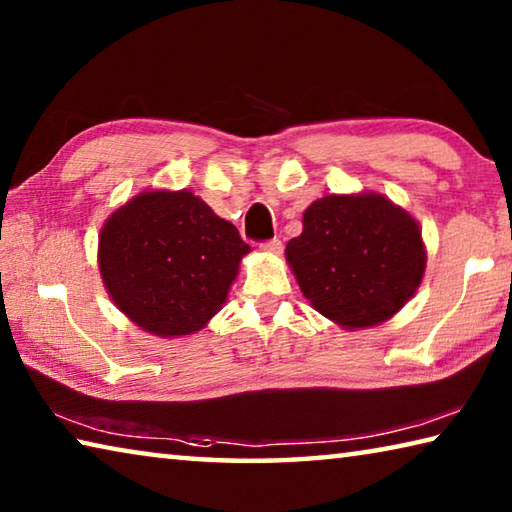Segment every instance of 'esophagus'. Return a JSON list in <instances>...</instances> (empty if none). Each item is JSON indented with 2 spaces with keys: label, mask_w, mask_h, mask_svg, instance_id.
Listing matches in <instances>:
<instances>
[{
  "label": "esophagus",
  "mask_w": 512,
  "mask_h": 512,
  "mask_svg": "<svg viewBox=\"0 0 512 512\" xmlns=\"http://www.w3.org/2000/svg\"><path fill=\"white\" fill-rule=\"evenodd\" d=\"M268 255H280L282 253V241L280 239H271V241H264L262 246H259Z\"/></svg>",
  "instance_id": "34e87169"
}]
</instances>
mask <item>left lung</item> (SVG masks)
Masks as SVG:
<instances>
[{"mask_svg": "<svg viewBox=\"0 0 512 512\" xmlns=\"http://www.w3.org/2000/svg\"><path fill=\"white\" fill-rule=\"evenodd\" d=\"M284 255L302 296L343 329L391 320L415 296L427 268L420 223L377 192L318 198Z\"/></svg>", "mask_w": 512, "mask_h": 512, "instance_id": "left-lung-1", "label": "left lung"}]
</instances>
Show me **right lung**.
I'll return each instance as SVG.
<instances>
[{
	"label": "right lung",
	"mask_w": 512,
	"mask_h": 512,
	"mask_svg": "<svg viewBox=\"0 0 512 512\" xmlns=\"http://www.w3.org/2000/svg\"><path fill=\"white\" fill-rule=\"evenodd\" d=\"M248 253L201 196L146 189L103 223L97 262L121 314L146 334L178 339L219 314Z\"/></svg>",
	"instance_id": "right-lung-1"
}]
</instances>
